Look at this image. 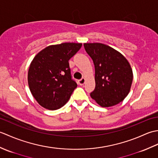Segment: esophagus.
<instances>
[{
  "label": "esophagus",
  "mask_w": 158,
  "mask_h": 158,
  "mask_svg": "<svg viewBox=\"0 0 158 158\" xmlns=\"http://www.w3.org/2000/svg\"><path fill=\"white\" fill-rule=\"evenodd\" d=\"M85 83V79L84 78H82L80 80H79V83L80 85H83Z\"/></svg>",
  "instance_id": "esophagus-1"
}]
</instances>
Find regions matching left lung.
<instances>
[{
  "label": "left lung",
  "mask_w": 158,
  "mask_h": 158,
  "mask_svg": "<svg viewBox=\"0 0 158 158\" xmlns=\"http://www.w3.org/2000/svg\"><path fill=\"white\" fill-rule=\"evenodd\" d=\"M95 66L94 90L92 98L102 107L116 105L128 94L133 80L130 63L117 50L100 43H84Z\"/></svg>",
  "instance_id": "1"
}]
</instances>
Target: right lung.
<instances>
[{"label":"right lung","mask_w":158,"mask_h":158,"mask_svg":"<svg viewBox=\"0 0 158 158\" xmlns=\"http://www.w3.org/2000/svg\"><path fill=\"white\" fill-rule=\"evenodd\" d=\"M81 46L75 43L49 45L35 56L28 69V82L40 105L56 110L69 101L77 86L71 78L69 60Z\"/></svg>","instance_id":"right-lung-1"}]
</instances>
